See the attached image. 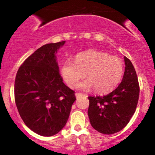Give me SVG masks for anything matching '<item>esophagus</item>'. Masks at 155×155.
Here are the masks:
<instances>
[{"instance_id":"34e87169","label":"esophagus","mask_w":155,"mask_h":155,"mask_svg":"<svg viewBox=\"0 0 155 155\" xmlns=\"http://www.w3.org/2000/svg\"><path fill=\"white\" fill-rule=\"evenodd\" d=\"M75 95H76V98H79V97H82V96H83V94H82V93H78V92H76V94H75Z\"/></svg>"}]
</instances>
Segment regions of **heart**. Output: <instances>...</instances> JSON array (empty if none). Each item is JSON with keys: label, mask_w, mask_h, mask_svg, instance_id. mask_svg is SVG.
Wrapping results in <instances>:
<instances>
[{"label": "heart", "mask_w": 155, "mask_h": 155, "mask_svg": "<svg viewBox=\"0 0 155 155\" xmlns=\"http://www.w3.org/2000/svg\"><path fill=\"white\" fill-rule=\"evenodd\" d=\"M124 73V64L118 57L96 50L76 54L75 61L67 59L61 68V75L71 87L78 85L87 74L88 79L79 87L83 90H94L101 94L113 90L119 84Z\"/></svg>", "instance_id": "heart-1"}]
</instances>
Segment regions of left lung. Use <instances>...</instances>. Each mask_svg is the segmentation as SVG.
Masks as SVG:
<instances>
[{
  "mask_svg": "<svg viewBox=\"0 0 155 155\" xmlns=\"http://www.w3.org/2000/svg\"><path fill=\"white\" fill-rule=\"evenodd\" d=\"M122 81L114 91L104 96L88 97L89 120L94 129L104 134L121 130L132 118L140 95L138 78L134 65L124 56Z\"/></svg>",
  "mask_w": 155,
  "mask_h": 155,
  "instance_id": "obj_1",
  "label": "left lung"
}]
</instances>
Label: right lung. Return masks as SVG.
Here are the masks:
<instances>
[{
  "label": "right lung",
  "instance_id": "add662e5",
  "mask_svg": "<svg viewBox=\"0 0 155 155\" xmlns=\"http://www.w3.org/2000/svg\"><path fill=\"white\" fill-rule=\"evenodd\" d=\"M65 41L48 43L30 55L18 68L15 101L28 127L43 137L61 130L76 101L75 92L63 82L56 53Z\"/></svg>",
  "mask_w": 155,
  "mask_h": 155
}]
</instances>
